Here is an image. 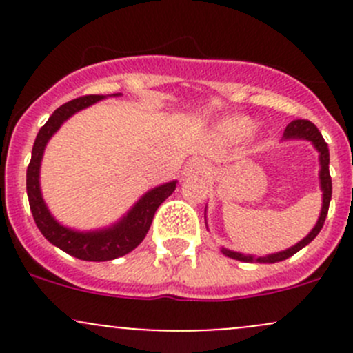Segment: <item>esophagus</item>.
I'll return each instance as SVG.
<instances>
[{
	"instance_id": "esophagus-1",
	"label": "esophagus",
	"mask_w": 353,
	"mask_h": 353,
	"mask_svg": "<svg viewBox=\"0 0 353 353\" xmlns=\"http://www.w3.org/2000/svg\"><path fill=\"white\" fill-rule=\"evenodd\" d=\"M186 174L188 176H198V174H203L206 170L205 160L201 159H191L190 162L186 163Z\"/></svg>"
}]
</instances>
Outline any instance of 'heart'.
Wrapping results in <instances>:
<instances>
[{"mask_svg": "<svg viewBox=\"0 0 353 353\" xmlns=\"http://www.w3.org/2000/svg\"><path fill=\"white\" fill-rule=\"evenodd\" d=\"M252 128H254V123H252L249 117L234 116L223 121L219 126V130L220 134H222L223 138H227L229 141H241L251 134Z\"/></svg>", "mask_w": 353, "mask_h": 353, "instance_id": "heart-1", "label": "heart"}]
</instances>
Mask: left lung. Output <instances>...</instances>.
<instances>
[{
    "instance_id": "1",
    "label": "left lung",
    "mask_w": 353,
    "mask_h": 353,
    "mask_svg": "<svg viewBox=\"0 0 353 353\" xmlns=\"http://www.w3.org/2000/svg\"><path fill=\"white\" fill-rule=\"evenodd\" d=\"M292 138H302V140H309L312 145H314L316 150L319 152V186H321L323 191V206H321V213H319V219L316 222L314 229L307 234L302 241H299L297 244L292 245V248L285 249V251L280 252H273V254H266V256H252V254H243V252H236L230 251V249L222 248V252L225 256L232 259H239V261L244 263H279L283 261V259L290 258L294 256L295 252L301 251L302 248H305L316 236L319 234V230L323 229L325 225L326 215H328V208H330V201H331V176H330V150L328 145H326L325 138L321 137L318 128L307 119H295L292 121L290 124L285 128V133H283V140H292Z\"/></svg>"
}]
</instances>
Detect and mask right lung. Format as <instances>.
<instances>
[{
	"mask_svg": "<svg viewBox=\"0 0 353 353\" xmlns=\"http://www.w3.org/2000/svg\"><path fill=\"white\" fill-rule=\"evenodd\" d=\"M102 99H105V95H85V97L73 99V101L66 102L61 108L56 109L48 119V123L39 130L34 148H32L30 163L27 167V196L35 225L39 227L42 236L49 243L54 244L56 248L68 252V254L74 256V258L83 259V261H110V259L121 258V256L133 251L147 236L157 208L165 201V198H169L174 193L177 183V181H170V183L160 184V186L145 193L119 222L108 227V229L80 232V230L68 229V227L61 225L51 215L44 199H42L41 183H39L41 160L44 155L46 145L68 117H71L78 110L95 104V102L102 101Z\"/></svg>",
	"mask_w": 353,
	"mask_h": 353,
	"instance_id": "right-lung-1",
	"label": "right lung"
}]
</instances>
